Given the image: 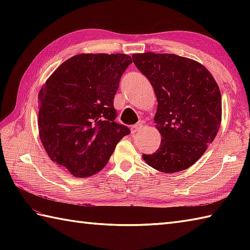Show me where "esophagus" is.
<instances>
[{"mask_svg": "<svg viewBox=\"0 0 250 250\" xmlns=\"http://www.w3.org/2000/svg\"><path fill=\"white\" fill-rule=\"evenodd\" d=\"M143 128V125L141 124H136V125H132L131 126V133L132 134H135L136 132H139V131H141V129Z\"/></svg>", "mask_w": 250, "mask_h": 250, "instance_id": "obj_1", "label": "esophagus"}]
</instances>
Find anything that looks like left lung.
Wrapping results in <instances>:
<instances>
[{
  "mask_svg": "<svg viewBox=\"0 0 250 250\" xmlns=\"http://www.w3.org/2000/svg\"><path fill=\"white\" fill-rule=\"evenodd\" d=\"M135 66L149 79L158 100L156 128L162 136L148 166L163 173L187 169L215 140L221 122V94L208 70L173 54H135Z\"/></svg>",
  "mask_w": 250,
  "mask_h": 250,
  "instance_id": "8db88e82",
  "label": "left lung"
}]
</instances>
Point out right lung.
Instances as JSON below:
<instances>
[{
	"instance_id": "1",
	"label": "right lung",
	"mask_w": 250,
	"mask_h": 250,
	"mask_svg": "<svg viewBox=\"0 0 250 250\" xmlns=\"http://www.w3.org/2000/svg\"><path fill=\"white\" fill-rule=\"evenodd\" d=\"M132 63L125 54H82L63 62L39 94V130L49 158L73 176L101 171L130 134L115 121L114 98Z\"/></svg>"
}]
</instances>
